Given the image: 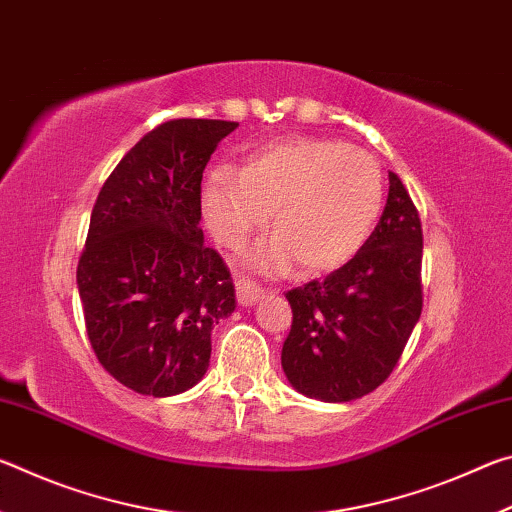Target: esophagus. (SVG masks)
I'll list each match as a JSON object with an SVG mask.
<instances>
[{"instance_id": "obj_1", "label": "esophagus", "mask_w": 512, "mask_h": 512, "mask_svg": "<svg viewBox=\"0 0 512 512\" xmlns=\"http://www.w3.org/2000/svg\"><path fill=\"white\" fill-rule=\"evenodd\" d=\"M235 289H237V300L241 307H253L255 302L262 298V289L257 287L255 282L250 280H244V277H239V280H235Z\"/></svg>"}]
</instances>
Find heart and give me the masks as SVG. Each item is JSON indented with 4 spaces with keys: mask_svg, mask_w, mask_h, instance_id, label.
<instances>
[{
    "mask_svg": "<svg viewBox=\"0 0 512 512\" xmlns=\"http://www.w3.org/2000/svg\"><path fill=\"white\" fill-rule=\"evenodd\" d=\"M381 203L377 160L325 137L268 142L241 169H212L203 189L207 228L228 248L244 246L273 210L275 235L246 259L255 271H282L296 259L309 273L334 271L366 244Z\"/></svg>",
    "mask_w": 512,
    "mask_h": 512,
    "instance_id": "heart-1",
    "label": "heart"
}]
</instances>
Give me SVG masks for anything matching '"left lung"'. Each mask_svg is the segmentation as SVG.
I'll use <instances>...</instances> for the list:
<instances>
[{
	"label": "left lung",
	"mask_w": 512,
	"mask_h": 512,
	"mask_svg": "<svg viewBox=\"0 0 512 512\" xmlns=\"http://www.w3.org/2000/svg\"><path fill=\"white\" fill-rule=\"evenodd\" d=\"M422 225L402 180L388 171L384 214L339 271L287 293L293 323L282 370L298 393L352 402L375 391L422 311Z\"/></svg>",
	"instance_id": "left-lung-1"
}]
</instances>
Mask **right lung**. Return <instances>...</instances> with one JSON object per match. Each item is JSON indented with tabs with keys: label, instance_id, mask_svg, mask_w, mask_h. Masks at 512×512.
<instances>
[{
	"label": "right lung",
	"instance_id": "1",
	"mask_svg": "<svg viewBox=\"0 0 512 512\" xmlns=\"http://www.w3.org/2000/svg\"><path fill=\"white\" fill-rule=\"evenodd\" d=\"M239 124L173 119L146 133L94 203L76 284L92 350L119 384L185 393L210 366L212 329L235 311L228 266L205 246V164Z\"/></svg>",
	"mask_w": 512,
	"mask_h": 512
}]
</instances>
